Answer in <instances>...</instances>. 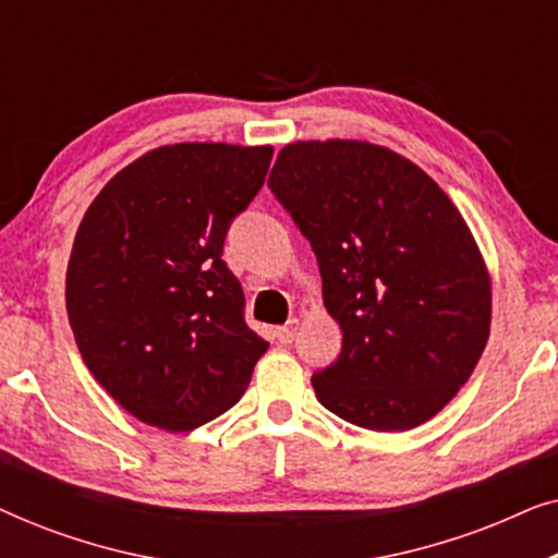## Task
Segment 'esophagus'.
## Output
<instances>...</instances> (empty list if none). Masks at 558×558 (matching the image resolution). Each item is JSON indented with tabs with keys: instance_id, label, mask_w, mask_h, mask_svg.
<instances>
[{
	"instance_id": "34e87169",
	"label": "esophagus",
	"mask_w": 558,
	"mask_h": 558,
	"mask_svg": "<svg viewBox=\"0 0 558 558\" xmlns=\"http://www.w3.org/2000/svg\"><path fill=\"white\" fill-rule=\"evenodd\" d=\"M274 335H277V340L281 342V345H289V342H294V338H296V319H294V323L284 325V327H277V330H274Z\"/></svg>"
}]
</instances>
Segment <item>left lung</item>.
Returning <instances> with one entry per match:
<instances>
[{"label":"left lung","mask_w":558,"mask_h":558,"mask_svg":"<svg viewBox=\"0 0 558 558\" xmlns=\"http://www.w3.org/2000/svg\"><path fill=\"white\" fill-rule=\"evenodd\" d=\"M269 187L310 241L338 361L319 403L373 432L424 424L468 384L490 335V277L468 223L424 170L368 142H296Z\"/></svg>","instance_id":"8db88e82"}]
</instances>
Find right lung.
Instances as JSON below:
<instances>
[{
  "instance_id": "add662e5",
  "label": "right lung",
  "mask_w": 558,
  "mask_h": 558,
  "mask_svg": "<svg viewBox=\"0 0 558 558\" xmlns=\"http://www.w3.org/2000/svg\"><path fill=\"white\" fill-rule=\"evenodd\" d=\"M271 147L172 144L109 180L83 216L65 307L83 363L140 422L190 432L239 403L269 342L223 256Z\"/></svg>"
}]
</instances>
